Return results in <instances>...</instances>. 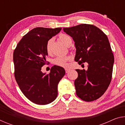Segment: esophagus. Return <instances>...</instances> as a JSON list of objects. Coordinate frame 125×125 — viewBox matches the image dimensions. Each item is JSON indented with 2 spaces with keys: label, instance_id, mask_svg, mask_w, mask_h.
<instances>
[{
  "label": "esophagus",
  "instance_id": "obj_1",
  "mask_svg": "<svg viewBox=\"0 0 125 125\" xmlns=\"http://www.w3.org/2000/svg\"><path fill=\"white\" fill-rule=\"evenodd\" d=\"M69 69H65V73H68L69 72Z\"/></svg>",
  "mask_w": 125,
  "mask_h": 125
}]
</instances>
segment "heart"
I'll list each match as a JSON object with an SVG mask.
<instances>
[{
    "label": "heart",
    "mask_w": 125,
    "mask_h": 125,
    "mask_svg": "<svg viewBox=\"0 0 125 125\" xmlns=\"http://www.w3.org/2000/svg\"><path fill=\"white\" fill-rule=\"evenodd\" d=\"M58 39L67 46H70L72 43V39L69 35L65 33H61L58 36ZM53 43V39H50L46 42V51L48 54H51L52 52V46ZM71 57L69 56H60L57 57L53 60L54 64L63 67H67V62L70 60Z\"/></svg>",
    "instance_id": "obj_1"
}]
</instances>
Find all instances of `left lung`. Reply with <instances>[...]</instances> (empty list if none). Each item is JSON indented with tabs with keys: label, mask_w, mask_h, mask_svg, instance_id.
<instances>
[{
	"label": "left lung",
	"mask_w": 125,
	"mask_h": 125,
	"mask_svg": "<svg viewBox=\"0 0 125 125\" xmlns=\"http://www.w3.org/2000/svg\"><path fill=\"white\" fill-rule=\"evenodd\" d=\"M63 29L75 42V61L80 65L88 63L87 71L76 69L77 95L88 102L95 100L104 94L112 78L114 57L108 38L93 25L80 24Z\"/></svg>",
	"instance_id": "1"
}]
</instances>
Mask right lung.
Returning a JSON list of instances; mask_svg holds the SVG:
<instances>
[{"label":"right lung","mask_w":125,"mask_h":125,"mask_svg":"<svg viewBox=\"0 0 125 125\" xmlns=\"http://www.w3.org/2000/svg\"><path fill=\"white\" fill-rule=\"evenodd\" d=\"M61 28L36 27L19 42L13 53L14 76L24 95L38 105H46L57 96L59 82L65 74L63 68L54 65L49 74L41 68L46 64V43Z\"/></svg>","instance_id":"1"}]
</instances>
